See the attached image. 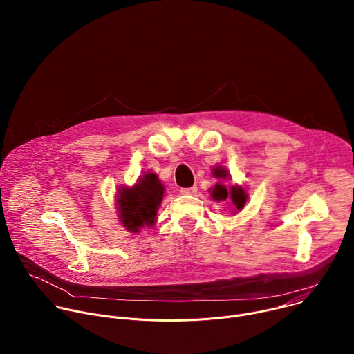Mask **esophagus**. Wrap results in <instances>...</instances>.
Wrapping results in <instances>:
<instances>
[{"label":"esophagus","mask_w":354,"mask_h":354,"mask_svg":"<svg viewBox=\"0 0 354 354\" xmlns=\"http://www.w3.org/2000/svg\"><path fill=\"white\" fill-rule=\"evenodd\" d=\"M197 192V186H192V187H182L180 193L182 194H196Z\"/></svg>","instance_id":"1"}]
</instances>
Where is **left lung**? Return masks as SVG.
I'll use <instances>...</instances> for the list:
<instances>
[{
    "label": "left lung",
    "mask_w": 354,
    "mask_h": 354,
    "mask_svg": "<svg viewBox=\"0 0 354 354\" xmlns=\"http://www.w3.org/2000/svg\"><path fill=\"white\" fill-rule=\"evenodd\" d=\"M223 176H225L224 174H221ZM213 198L216 200H227V198H231L232 201V206L236 209V210H241L243 206H245V201H246V193L245 190L241 187V186H232L230 190L223 186V185H216V187L213 189V193H212Z\"/></svg>",
    "instance_id": "obj_1"
}]
</instances>
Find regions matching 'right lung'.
Returning <instances> with one entry per match:
<instances>
[{"label":"right lung","mask_w":354,"mask_h":354,"mask_svg":"<svg viewBox=\"0 0 354 354\" xmlns=\"http://www.w3.org/2000/svg\"><path fill=\"white\" fill-rule=\"evenodd\" d=\"M164 190L156 174L144 175L133 187L120 189L118 206L122 224L131 232H137L142 225H154Z\"/></svg>","instance_id":"right-lung-1"}]
</instances>
